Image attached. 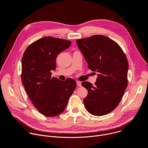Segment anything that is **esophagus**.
<instances>
[{
	"label": "esophagus",
	"instance_id": "obj_1",
	"mask_svg": "<svg viewBox=\"0 0 148 148\" xmlns=\"http://www.w3.org/2000/svg\"><path fill=\"white\" fill-rule=\"evenodd\" d=\"M76 84H77V86L78 87H81L82 86V84H81V82L79 81H76Z\"/></svg>",
	"mask_w": 148,
	"mask_h": 148
}]
</instances>
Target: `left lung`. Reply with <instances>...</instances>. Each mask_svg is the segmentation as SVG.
Wrapping results in <instances>:
<instances>
[{"label": "left lung", "mask_w": 148, "mask_h": 148, "mask_svg": "<svg viewBox=\"0 0 148 148\" xmlns=\"http://www.w3.org/2000/svg\"><path fill=\"white\" fill-rule=\"evenodd\" d=\"M76 43L88 68L97 73L95 85L82 83L88 92L84 99L85 108L93 115H105L117 107L127 88V59L117 43L103 35L78 39Z\"/></svg>", "instance_id": "left-lung-1"}]
</instances>
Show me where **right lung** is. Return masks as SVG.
I'll use <instances>...</instances> for the list:
<instances>
[{
    "label": "right lung",
    "mask_w": 148,
    "mask_h": 148,
    "mask_svg": "<svg viewBox=\"0 0 148 148\" xmlns=\"http://www.w3.org/2000/svg\"><path fill=\"white\" fill-rule=\"evenodd\" d=\"M71 42L52 37L42 38L25 51L22 59L21 79L25 90L38 111L47 117L64 111L76 86V81H62L52 77L56 69V59L68 48Z\"/></svg>",
    "instance_id": "1"
}]
</instances>
